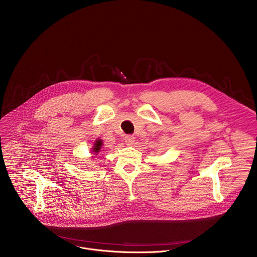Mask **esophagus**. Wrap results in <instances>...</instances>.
Wrapping results in <instances>:
<instances>
[{
  "label": "esophagus",
  "instance_id": "1",
  "mask_svg": "<svg viewBox=\"0 0 257 257\" xmlns=\"http://www.w3.org/2000/svg\"><path fill=\"white\" fill-rule=\"evenodd\" d=\"M134 141H135V137L134 136H132V135H127L126 137H125V142L127 143V144H133L134 143Z\"/></svg>",
  "mask_w": 257,
  "mask_h": 257
}]
</instances>
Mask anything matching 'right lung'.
I'll return each mask as SVG.
<instances>
[{
  "mask_svg": "<svg viewBox=\"0 0 257 257\" xmlns=\"http://www.w3.org/2000/svg\"><path fill=\"white\" fill-rule=\"evenodd\" d=\"M101 145H102V141L99 139V140H96V142L94 143V146H93V152H94V154H97L98 152H99V150H100V148H101Z\"/></svg>",
  "mask_w": 257,
  "mask_h": 257,
  "instance_id": "obj_1",
  "label": "right lung"
}]
</instances>
